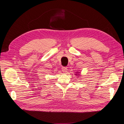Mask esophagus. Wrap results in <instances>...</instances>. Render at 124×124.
Here are the masks:
<instances>
[{"mask_svg":"<svg viewBox=\"0 0 124 124\" xmlns=\"http://www.w3.org/2000/svg\"><path fill=\"white\" fill-rule=\"evenodd\" d=\"M62 70L63 73H66L67 72V67H62Z\"/></svg>","mask_w":124,"mask_h":124,"instance_id":"1","label":"esophagus"}]
</instances>
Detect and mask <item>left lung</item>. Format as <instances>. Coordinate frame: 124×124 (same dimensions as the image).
Instances as JSON below:
<instances>
[{"label": "left lung", "mask_w": 124, "mask_h": 124, "mask_svg": "<svg viewBox=\"0 0 124 124\" xmlns=\"http://www.w3.org/2000/svg\"><path fill=\"white\" fill-rule=\"evenodd\" d=\"M75 75H77V76L78 75V76L79 77L80 75V73L79 72H77L76 73H75Z\"/></svg>", "instance_id": "obj_1"}]
</instances>
